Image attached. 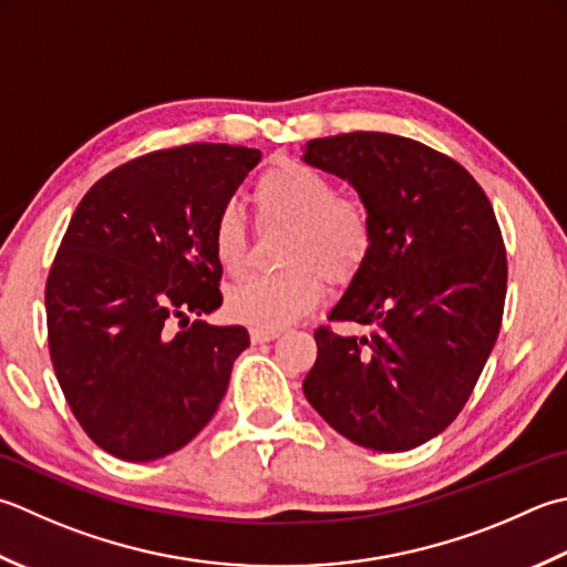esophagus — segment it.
I'll use <instances>...</instances> for the list:
<instances>
[{
  "label": "esophagus",
  "instance_id": "esophagus-1",
  "mask_svg": "<svg viewBox=\"0 0 567 567\" xmlns=\"http://www.w3.org/2000/svg\"><path fill=\"white\" fill-rule=\"evenodd\" d=\"M280 334H282L280 329H265V327H252V329H250V339H252V343L272 341V339H277Z\"/></svg>",
  "mask_w": 567,
  "mask_h": 567
}]
</instances>
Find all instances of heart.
<instances>
[{
  "instance_id": "obj_1",
  "label": "heart",
  "mask_w": 567,
  "mask_h": 567,
  "mask_svg": "<svg viewBox=\"0 0 567 567\" xmlns=\"http://www.w3.org/2000/svg\"><path fill=\"white\" fill-rule=\"evenodd\" d=\"M260 220L290 228L277 262L228 292V315L252 327L280 329L307 315L324 295V277L341 285L359 275L375 243L371 206L341 194L329 174L297 159H275L252 184ZM210 250L228 275L248 268V226L236 204H224L210 224Z\"/></svg>"
}]
</instances>
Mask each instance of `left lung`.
<instances>
[{
    "label": "left lung",
    "instance_id": "1",
    "mask_svg": "<svg viewBox=\"0 0 567 567\" xmlns=\"http://www.w3.org/2000/svg\"><path fill=\"white\" fill-rule=\"evenodd\" d=\"M305 162L349 179L373 210L375 243L334 324L315 331L305 395L339 435L405 452L470 401L502 329L506 248L484 188L447 154L388 132L307 144Z\"/></svg>",
    "mask_w": 567,
    "mask_h": 567
}]
</instances>
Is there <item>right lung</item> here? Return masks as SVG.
<instances>
[{"mask_svg": "<svg viewBox=\"0 0 567 567\" xmlns=\"http://www.w3.org/2000/svg\"><path fill=\"white\" fill-rule=\"evenodd\" d=\"M258 162L210 142L142 154L87 188L63 233L47 280L51 363L85 435L120 460L192 442L250 343L246 327L188 315L224 302L210 224Z\"/></svg>", "mask_w": 567, "mask_h": 567, "instance_id": "1", "label": "right lung"}]
</instances>
